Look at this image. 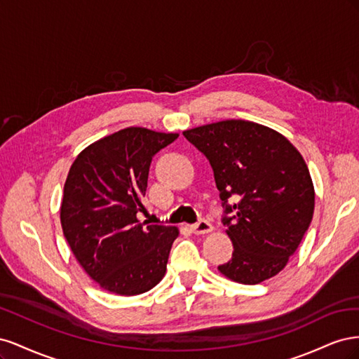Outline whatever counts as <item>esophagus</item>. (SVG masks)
I'll return each instance as SVG.
<instances>
[{"mask_svg":"<svg viewBox=\"0 0 359 359\" xmlns=\"http://www.w3.org/2000/svg\"><path fill=\"white\" fill-rule=\"evenodd\" d=\"M190 231L194 233V235H205V233H210L214 231L212 224L208 222V220H203L201 219L198 223H194L190 226Z\"/></svg>","mask_w":359,"mask_h":359,"instance_id":"34e87169","label":"esophagus"}]
</instances>
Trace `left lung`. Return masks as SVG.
I'll return each mask as SVG.
<instances>
[{
	"mask_svg": "<svg viewBox=\"0 0 359 359\" xmlns=\"http://www.w3.org/2000/svg\"><path fill=\"white\" fill-rule=\"evenodd\" d=\"M210 160L233 244L220 273L259 285L277 276L297 252L314 211V187L299 151L274 128L226 119L182 132ZM236 196L232 207L225 202Z\"/></svg>",
	"mask_w": 359,
	"mask_h": 359,
	"instance_id": "8db88e82",
	"label": "left lung"
}]
</instances>
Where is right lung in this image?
I'll return each mask as SVG.
<instances>
[{
    "label": "right lung",
    "instance_id": "obj_1",
    "mask_svg": "<svg viewBox=\"0 0 359 359\" xmlns=\"http://www.w3.org/2000/svg\"><path fill=\"white\" fill-rule=\"evenodd\" d=\"M178 137L127 127L95 140L73 161L60 208L62 233L83 271L103 290L133 297L166 274L175 226L137 220L153 156Z\"/></svg>",
    "mask_w": 359,
    "mask_h": 359
}]
</instances>
